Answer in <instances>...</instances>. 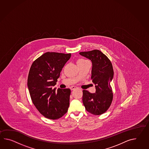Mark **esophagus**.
Returning <instances> with one entry per match:
<instances>
[{"mask_svg":"<svg viewBox=\"0 0 149 149\" xmlns=\"http://www.w3.org/2000/svg\"><path fill=\"white\" fill-rule=\"evenodd\" d=\"M76 87L75 86H71L70 87V89H71V90H74V89H75L76 88Z\"/></svg>","mask_w":149,"mask_h":149,"instance_id":"1","label":"esophagus"}]
</instances>
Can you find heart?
<instances>
[{
	"mask_svg": "<svg viewBox=\"0 0 149 149\" xmlns=\"http://www.w3.org/2000/svg\"><path fill=\"white\" fill-rule=\"evenodd\" d=\"M82 60H84V59H80V60H78V61H82Z\"/></svg>",
	"mask_w": 149,
	"mask_h": 149,
	"instance_id": "obj_1",
	"label": "heart"
}]
</instances>
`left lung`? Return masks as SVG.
<instances>
[{"mask_svg":"<svg viewBox=\"0 0 149 149\" xmlns=\"http://www.w3.org/2000/svg\"><path fill=\"white\" fill-rule=\"evenodd\" d=\"M80 54L92 62L91 78L96 88L95 93L83 91V103L89 113L100 115L109 109L113 101L110 85L113 77L112 63L105 55L97 49L80 52Z\"/></svg>","mask_w":149,"mask_h":149,"instance_id":"left-lung-1","label":"left lung"}]
</instances>
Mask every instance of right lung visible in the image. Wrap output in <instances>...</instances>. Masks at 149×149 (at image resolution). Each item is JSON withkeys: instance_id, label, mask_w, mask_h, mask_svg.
I'll use <instances>...</instances> for the list:
<instances>
[{"instance_id": "right-lung-1", "label": "right lung", "mask_w": 149, "mask_h": 149, "mask_svg": "<svg viewBox=\"0 0 149 149\" xmlns=\"http://www.w3.org/2000/svg\"><path fill=\"white\" fill-rule=\"evenodd\" d=\"M71 54L47 52L33 62L29 69L27 86L32 101L41 115L56 120L67 112L70 89H52Z\"/></svg>"}]
</instances>
